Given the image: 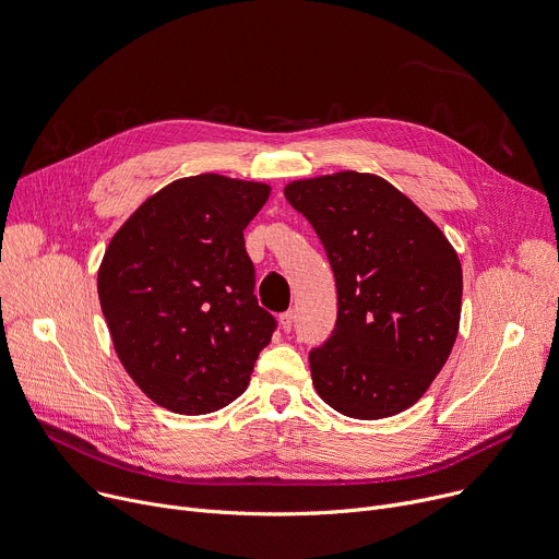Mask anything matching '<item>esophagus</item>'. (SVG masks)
I'll return each instance as SVG.
<instances>
[{
    "label": "esophagus",
    "instance_id": "1",
    "mask_svg": "<svg viewBox=\"0 0 559 559\" xmlns=\"http://www.w3.org/2000/svg\"><path fill=\"white\" fill-rule=\"evenodd\" d=\"M278 321H281V328H283L285 332H289V330L294 328V310H287V312H283V314L278 317Z\"/></svg>",
    "mask_w": 559,
    "mask_h": 559
}]
</instances>
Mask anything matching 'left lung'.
Instances as JSON below:
<instances>
[{
    "instance_id": "obj_1",
    "label": "left lung",
    "mask_w": 559,
    "mask_h": 559,
    "mask_svg": "<svg viewBox=\"0 0 559 559\" xmlns=\"http://www.w3.org/2000/svg\"><path fill=\"white\" fill-rule=\"evenodd\" d=\"M336 281L330 338L310 352L319 396L352 419L417 403L460 330L462 263L441 229L388 180L341 171L285 187Z\"/></svg>"
}]
</instances>
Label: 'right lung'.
Instances as JSON below:
<instances>
[{
	"mask_svg": "<svg viewBox=\"0 0 559 559\" xmlns=\"http://www.w3.org/2000/svg\"><path fill=\"white\" fill-rule=\"evenodd\" d=\"M270 198L263 182L180 178L144 200L111 238L97 294L138 388L178 415L238 399L276 319L253 294L242 229Z\"/></svg>",
	"mask_w": 559,
	"mask_h": 559,
	"instance_id": "add662e5",
	"label": "right lung"
}]
</instances>
